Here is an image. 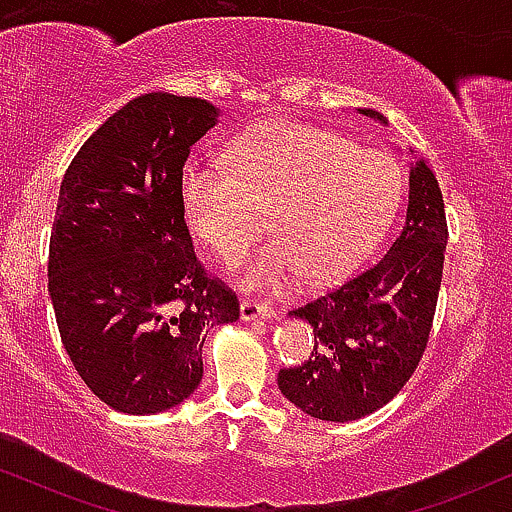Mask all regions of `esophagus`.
Segmentation results:
<instances>
[{
  "label": "esophagus",
  "mask_w": 512,
  "mask_h": 512,
  "mask_svg": "<svg viewBox=\"0 0 512 512\" xmlns=\"http://www.w3.org/2000/svg\"><path fill=\"white\" fill-rule=\"evenodd\" d=\"M240 317L245 322L257 320V317H274V308L269 303L255 301V298H243V303H240Z\"/></svg>",
  "instance_id": "34e87169"
}]
</instances>
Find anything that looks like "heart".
<instances>
[{
    "label": "heart",
    "instance_id": "1",
    "mask_svg": "<svg viewBox=\"0 0 512 512\" xmlns=\"http://www.w3.org/2000/svg\"><path fill=\"white\" fill-rule=\"evenodd\" d=\"M402 185L390 151L274 120L240 134L228 166L211 158L187 163L180 199L192 233L226 260L255 243L267 209L276 238L248 260L243 279L252 289H279L298 272L325 284L354 269L395 216Z\"/></svg>",
    "mask_w": 512,
    "mask_h": 512
}]
</instances>
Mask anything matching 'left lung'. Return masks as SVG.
<instances>
[{
    "label": "left lung",
    "mask_w": 512,
    "mask_h": 512,
    "mask_svg": "<svg viewBox=\"0 0 512 512\" xmlns=\"http://www.w3.org/2000/svg\"><path fill=\"white\" fill-rule=\"evenodd\" d=\"M363 115L383 120L375 110ZM448 221L424 161L409 170L407 221L378 262L293 308L315 332L301 366L279 370V390L320 421H356L385 407L424 356L443 279Z\"/></svg>",
    "instance_id": "1"
}]
</instances>
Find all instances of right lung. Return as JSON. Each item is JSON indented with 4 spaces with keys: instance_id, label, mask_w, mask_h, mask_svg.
I'll return each instance as SVG.
<instances>
[{
    "instance_id": "1",
    "label": "right lung",
    "mask_w": 512,
    "mask_h": 512,
    "mask_svg": "<svg viewBox=\"0 0 512 512\" xmlns=\"http://www.w3.org/2000/svg\"><path fill=\"white\" fill-rule=\"evenodd\" d=\"M202 98L146 93L72 158L50 233L48 289L76 373L101 402L156 414L197 390L204 330L240 317L195 255L180 180L216 125Z\"/></svg>"
}]
</instances>
